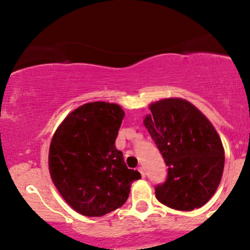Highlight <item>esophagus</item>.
I'll use <instances>...</instances> for the list:
<instances>
[{"label": "esophagus", "mask_w": 250, "mask_h": 250, "mask_svg": "<svg viewBox=\"0 0 250 250\" xmlns=\"http://www.w3.org/2000/svg\"><path fill=\"white\" fill-rule=\"evenodd\" d=\"M138 170L140 172L141 176H143V178H145V169H144V167H139V168H138Z\"/></svg>", "instance_id": "esophagus-1"}]
</instances>
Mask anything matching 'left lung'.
Segmentation results:
<instances>
[{"label":"left lung","mask_w":250,"mask_h":250,"mask_svg":"<svg viewBox=\"0 0 250 250\" xmlns=\"http://www.w3.org/2000/svg\"><path fill=\"white\" fill-rule=\"evenodd\" d=\"M144 120L168 166L167 180L155 188L161 203L193 210L210 200L223 176L224 147L208 118L188 100L169 98L150 105Z\"/></svg>","instance_id":"obj_1"}]
</instances>
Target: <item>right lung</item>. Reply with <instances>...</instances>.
<instances>
[{
	"mask_svg": "<svg viewBox=\"0 0 250 250\" xmlns=\"http://www.w3.org/2000/svg\"><path fill=\"white\" fill-rule=\"evenodd\" d=\"M125 111L105 102L72 111L53 135L48 165L53 184L69 206L85 216H103L127 201L141 178L128 169L115 146Z\"/></svg>",
	"mask_w": 250,
	"mask_h": 250,
	"instance_id": "right-lung-1",
	"label": "right lung"
}]
</instances>
